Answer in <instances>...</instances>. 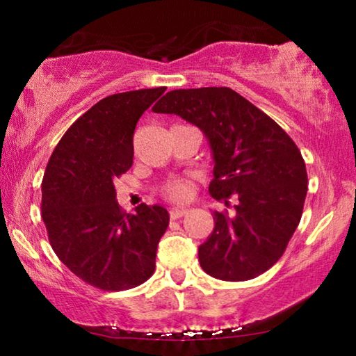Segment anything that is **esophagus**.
I'll return each instance as SVG.
<instances>
[{"mask_svg": "<svg viewBox=\"0 0 356 356\" xmlns=\"http://www.w3.org/2000/svg\"><path fill=\"white\" fill-rule=\"evenodd\" d=\"M188 212H189L188 209H181V207H173L172 211H170V217H172V218H181V217L186 216Z\"/></svg>", "mask_w": 356, "mask_h": 356, "instance_id": "1", "label": "esophagus"}]
</instances>
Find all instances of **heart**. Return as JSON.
<instances>
[{
  "mask_svg": "<svg viewBox=\"0 0 356 356\" xmlns=\"http://www.w3.org/2000/svg\"><path fill=\"white\" fill-rule=\"evenodd\" d=\"M163 194L172 201H186L191 196V184L186 179H173L163 188Z\"/></svg>",
  "mask_w": 356,
  "mask_h": 356,
  "instance_id": "obj_1",
  "label": "heart"
}]
</instances>
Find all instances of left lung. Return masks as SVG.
<instances>
[{
	"instance_id": "1",
	"label": "left lung",
	"mask_w": 356,
	"mask_h": 356,
	"mask_svg": "<svg viewBox=\"0 0 356 356\" xmlns=\"http://www.w3.org/2000/svg\"><path fill=\"white\" fill-rule=\"evenodd\" d=\"M202 131L213 157L209 193L232 216L213 211V232L199 246L204 272L227 282L251 280L284 254L308 191L300 149L270 116L228 87L170 90L152 108Z\"/></svg>"
}]
</instances>
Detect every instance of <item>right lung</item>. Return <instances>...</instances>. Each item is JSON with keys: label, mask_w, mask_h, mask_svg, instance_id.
I'll use <instances>...</instances> for the list:
<instances>
[{"label": "right lung", "mask_w": 356, "mask_h": 356, "mask_svg": "<svg viewBox=\"0 0 356 356\" xmlns=\"http://www.w3.org/2000/svg\"><path fill=\"white\" fill-rule=\"evenodd\" d=\"M165 87L105 97L77 118L48 160L42 181V218L60 261L97 289L120 291L144 284L170 216L162 206L126 213L115 178L133 165V136Z\"/></svg>", "instance_id": "add662e5"}]
</instances>
